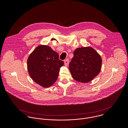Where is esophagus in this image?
Listing matches in <instances>:
<instances>
[{
  "mask_svg": "<svg viewBox=\"0 0 128 128\" xmlns=\"http://www.w3.org/2000/svg\"><path fill=\"white\" fill-rule=\"evenodd\" d=\"M64 64L65 65H68L69 64V60L68 59H66L64 60Z\"/></svg>",
  "mask_w": 128,
  "mask_h": 128,
  "instance_id": "1",
  "label": "esophagus"
}]
</instances>
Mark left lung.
<instances>
[{"label":"left lung","instance_id":"8db88e82","mask_svg":"<svg viewBox=\"0 0 128 128\" xmlns=\"http://www.w3.org/2000/svg\"><path fill=\"white\" fill-rule=\"evenodd\" d=\"M73 54L69 69L74 80L88 83L100 72L102 59L94 49L91 47L78 48Z\"/></svg>","mask_w":128,"mask_h":128}]
</instances>
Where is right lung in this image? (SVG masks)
Listing matches in <instances>:
<instances>
[{
    "label": "right lung",
    "mask_w": 128,
    "mask_h": 128,
    "mask_svg": "<svg viewBox=\"0 0 128 128\" xmlns=\"http://www.w3.org/2000/svg\"><path fill=\"white\" fill-rule=\"evenodd\" d=\"M64 62L58 54L49 46H38L28 56V72L32 79L44 88L52 86L56 81L60 68Z\"/></svg>",
    "instance_id": "right-lung-1"
}]
</instances>
